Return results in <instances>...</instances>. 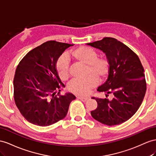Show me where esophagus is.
Listing matches in <instances>:
<instances>
[{
	"instance_id": "obj_1",
	"label": "esophagus",
	"mask_w": 156,
	"mask_h": 156,
	"mask_svg": "<svg viewBox=\"0 0 156 156\" xmlns=\"http://www.w3.org/2000/svg\"><path fill=\"white\" fill-rule=\"evenodd\" d=\"M78 99H80V100L82 101H86L88 100L90 98L89 97H78Z\"/></svg>"
}]
</instances>
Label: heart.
Returning <instances> with one entry per match:
<instances>
[{
  "mask_svg": "<svg viewBox=\"0 0 156 156\" xmlns=\"http://www.w3.org/2000/svg\"><path fill=\"white\" fill-rule=\"evenodd\" d=\"M67 58L76 63L86 66L85 79L73 80L68 87L70 92L79 95H86L97 85L98 79L103 80L107 77L110 70L108 60L98 57L97 52L90 47L81 46L70 51ZM56 70L59 78L66 81L69 78V65L64 56L60 57L56 62Z\"/></svg>",
  "mask_w": 156,
  "mask_h": 156,
  "instance_id": "heart-1",
  "label": "heart"
}]
</instances>
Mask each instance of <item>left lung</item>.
Segmentation results:
<instances>
[{"instance_id": "8db88e82", "label": "left lung", "mask_w": 156, "mask_h": 156, "mask_svg": "<svg viewBox=\"0 0 156 156\" xmlns=\"http://www.w3.org/2000/svg\"><path fill=\"white\" fill-rule=\"evenodd\" d=\"M103 51L110 65L107 81L98 91L106 94V98H92L98 107L91 111L96 121L109 126L125 122L136 112L144 98L146 82L144 70L138 55L122 42L113 37H104L87 43ZM112 94V100L107 99Z\"/></svg>"}]
</instances>
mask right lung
<instances>
[{
    "label": "right lung",
    "instance_id": "1",
    "mask_svg": "<svg viewBox=\"0 0 156 156\" xmlns=\"http://www.w3.org/2000/svg\"><path fill=\"white\" fill-rule=\"evenodd\" d=\"M72 45L47 41L28 52L18 64L14 78V101L22 116L34 125L47 126L61 121L76 99L70 93L60 94L61 86L65 85L55 68L60 55Z\"/></svg>",
    "mask_w": 156,
    "mask_h": 156
}]
</instances>
